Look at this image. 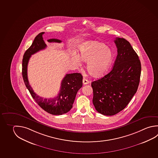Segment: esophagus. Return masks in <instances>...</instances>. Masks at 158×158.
I'll use <instances>...</instances> for the list:
<instances>
[{
	"label": "esophagus",
	"instance_id": "34e87169",
	"mask_svg": "<svg viewBox=\"0 0 158 158\" xmlns=\"http://www.w3.org/2000/svg\"><path fill=\"white\" fill-rule=\"evenodd\" d=\"M89 81L88 80H87L85 78H83V85H87V84H88V83H89Z\"/></svg>",
	"mask_w": 158,
	"mask_h": 158
}]
</instances>
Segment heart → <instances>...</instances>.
I'll use <instances>...</instances> for the list:
<instances>
[{"label": "heart", "mask_w": 158, "mask_h": 158, "mask_svg": "<svg viewBox=\"0 0 158 158\" xmlns=\"http://www.w3.org/2000/svg\"><path fill=\"white\" fill-rule=\"evenodd\" d=\"M78 57L81 60L87 62V70L94 77H100L106 73L112 62L113 53L102 43L89 41L81 46ZM76 63L79 64L80 61L77 56L73 57Z\"/></svg>", "instance_id": "obj_1"}]
</instances>
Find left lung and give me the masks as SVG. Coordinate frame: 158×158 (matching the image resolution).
Returning <instances> with one entry per match:
<instances>
[{"mask_svg": "<svg viewBox=\"0 0 158 158\" xmlns=\"http://www.w3.org/2000/svg\"><path fill=\"white\" fill-rule=\"evenodd\" d=\"M118 55L110 72L91 83L93 103L98 112L106 116L118 114L129 103L137 91L141 63L130 43L116 38Z\"/></svg>", "mask_w": 158, "mask_h": 158, "instance_id": "left-lung-1", "label": "left lung"}]
</instances>
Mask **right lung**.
Here are the masks:
<instances>
[{
  "label": "right lung",
  "mask_w": 158,
  "mask_h": 158,
  "mask_svg": "<svg viewBox=\"0 0 158 158\" xmlns=\"http://www.w3.org/2000/svg\"><path fill=\"white\" fill-rule=\"evenodd\" d=\"M43 34L44 32H41L35 37L32 45L24 54L22 60L23 80L32 98L42 109L52 115H62L69 112L72 109L78 91L82 86L83 77L82 75L78 73L66 74L62 81L59 94L56 98H44L34 92L29 83L27 66L29 58L32 55L47 47L43 40ZM47 41L49 43H60L62 42L57 39H50Z\"/></svg>",
  "instance_id": "1"
}]
</instances>
